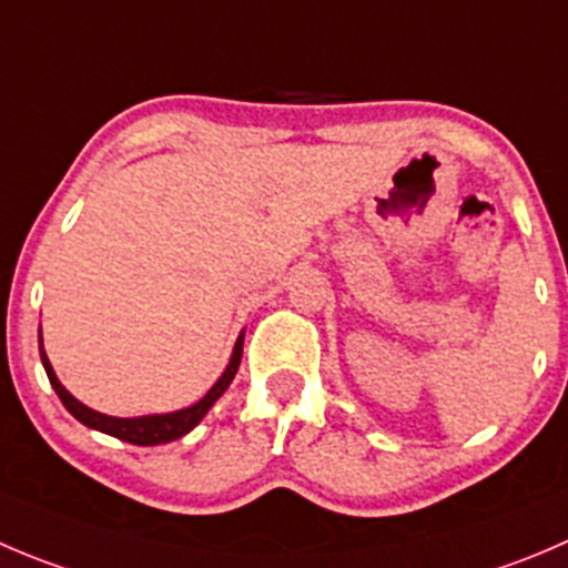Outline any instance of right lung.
Segmentation results:
<instances>
[{
	"mask_svg": "<svg viewBox=\"0 0 568 568\" xmlns=\"http://www.w3.org/2000/svg\"><path fill=\"white\" fill-rule=\"evenodd\" d=\"M241 352H244V335H241L239 344H235L233 357H230V366L224 368V374L216 379V385H213V388L207 390V394L202 396L196 405L185 407V410L163 413V416H138V418L104 416V413H97V410H91V407L82 405V402H77L74 396H71L69 390L60 385V379L54 377L52 363H49L43 346H41V363H43V368H47V377H49V383H52L54 394L60 396V402L65 405V410H69L77 422H82L85 427H91V430L108 433V436L121 438V442L135 444V447H155V444H169V442H174V438H183L185 433L194 430L196 424L202 422V416H205V413L213 407V402H216L219 396L227 390V385L233 383L235 372H239V366H241Z\"/></svg>",
	"mask_w": 568,
	"mask_h": 568,
	"instance_id": "right-lung-1",
	"label": "right lung"
}]
</instances>
